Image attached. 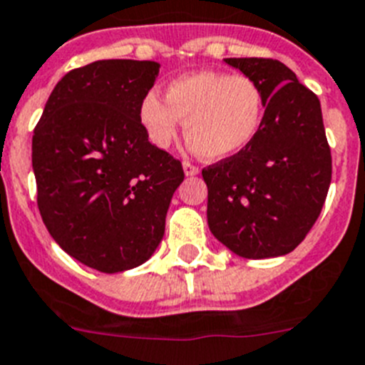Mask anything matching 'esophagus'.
<instances>
[{"mask_svg": "<svg viewBox=\"0 0 365 365\" xmlns=\"http://www.w3.org/2000/svg\"><path fill=\"white\" fill-rule=\"evenodd\" d=\"M183 170H185L187 176H195V175H198V173H200L198 167L192 165V163H189V162H183Z\"/></svg>", "mask_w": 365, "mask_h": 365, "instance_id": "34e87169", "label": "esophagus"}]
</instances>
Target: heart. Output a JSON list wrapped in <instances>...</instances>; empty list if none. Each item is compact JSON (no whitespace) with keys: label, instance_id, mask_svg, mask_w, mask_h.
<instances>
[{"label":"heart","instance_id":"obj_1","mask_svg":"<svg viewBox=\"0 0 365 365\" xmlns=\"http://www.w3.org/2000/svg\"><path fill=\"white\" fill-rule=\"evenodd\" d=\"M265 94L249 76L198 71L167 85L165 100L149 93L140 103V121L150 143L167 149L185 120L190 149L211 162L227 160L247 149L265 120Z\"/></svg>","mask_w":365,"mask_h":365}]
</instances>
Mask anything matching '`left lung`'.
Masks as SVG:
<instances>
[{"instance_id": "obj_1", "label": "left lung", "mask_w": 365, "mask_h": 365, "mask_svg": "<svg viewBox=\"0 0 365 365\" xmlns=\"http://www.w3.org/2000/svg\"><path fill=\"white\" fill-rule=\"evenodd\" d=\"M260 83L265 120L242 153L202 170L207 223L235 255L262 260L287 255L311 231L331 183V149L320 100L271 58H225Z\"/></svg>"}]
</instances>
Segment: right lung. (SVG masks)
<instances>
[{"label":"right lung","instance_id":"1","mask_svg":"<svg viewBox=\"0 0 365 365\" xmlns=\"http://www.w3.org/2000/svg\"><path fill=\"white\" fill-rule=\"evenodd\" d=\"M158 72L156 61L136 60L74 68L58 81L34 129L39 215L56 244L96 271L149 260L185 176L140 121Z\"/></svg>","mask_w":365,"mask_h":365}]
</instances>
